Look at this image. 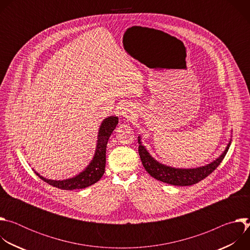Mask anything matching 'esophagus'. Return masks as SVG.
<instances>
[{"mask_svg": "<svg viewBox=\"0 0 250 250\" xmlns=\"http://www.w3.org/2000/svg\"><path fill=\"white\" fill-rule=\"evenodd\" d=\"M123 115H129L128 113H125V112H123ZM128 117V116H127Z\"/></svg>", "mask_w": 250, "mask_h": 250, "instance_id": "esophagus-1", "label": "esophagus"}]
</instances>
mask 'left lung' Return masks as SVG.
I'll list each match as a JSON object with an SVG mask.
<instances>
[{"instance_id": "left-lung-1", "label": "left lung", "mask_w": 250, "mask_h": 250, "mask_svg": "<svg viewBox=\"0 0 250 250\" xmlns=\"http://www.w3.org/2000/svg\"><path fill=\"white\" fill-rule=\"evenodd\" d=\"M138 142H139L138 153H139L142 165H144L147 173L153 178H155L156 180H159L161 182L171 184L174 186H190L205 179L206 177H208L211 172L215 171L216 168L221 164L230 146V142H229L224 153L218 159H216L215 161L206 166H202L194 169H179V168L169 167L157 162L155 159H153L150 156V154L147 152L145 146H141L139 139H138Z\"/></svg>"}]
</instances>
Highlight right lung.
I'll return each mask as SVG.
<instances>
[{
    "label": "right lung",
    "instance_id": "1",
    "mask_svg": "<svg viewBox=\"0 0 250 250\" xmlns=\"http://www.w3.org/2000/svg\"><path fill=\"white\" fill-rule=\"evenodd\" d=\"M119 123V119L117 117H110L105 119L100 127L99 135H98V145L96 148V153L89 164V166L71 179L62 180V181H55V180H48L41 176L39 173L37 175L41 178L42 180L46 182L47 184L56 187L61 190H74V189H84L89 187L96 182H98L104 173V166H105V149L106 145H108V140L115 130L117 125Z\"/></svg>",
    "mask_w": 250,
    "mask_h": 250
}]
</instances>
